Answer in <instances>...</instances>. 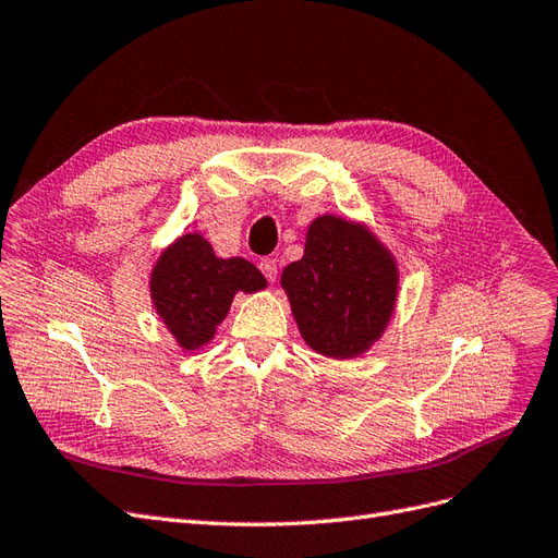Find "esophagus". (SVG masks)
Here are the masks:
<instances>
[{
  "label": "esophagus",
  "mask_w": 558,
  "mask_h": 558,
  "mask_svg": "<svg viewBox=\"0 0 558 558\" xmlns=\"http://www.w3.org/2000/svg\"><path fill=\"white\" fill-rule=\"evenodd\" d=\"M259 268H262L264 278H266L268 282H274V280H276V276H278V259H274V257H266V259H262V262H259Z\"/></svg>",
  "instance_id": "esophagus-1"
}]
</instances>
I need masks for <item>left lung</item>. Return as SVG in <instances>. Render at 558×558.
Masks as SVG:
<instances>
[{"mask_svg": "<svg viewBox=\"0 0 558 558\" xmlns=\"http://www.w3.org/2000/svg\"><path fill=\"white\" fill-rule=\"evenodd\" d=\"M280 284L307 347L328 359H354L377 342L393 315L398 266L365 225L319 216L305 253Z\"/></svg>", "mask_w": 558, "mask_h": 558, "instance_id": "8db88e82", "label": "left lung"}]
</instances>
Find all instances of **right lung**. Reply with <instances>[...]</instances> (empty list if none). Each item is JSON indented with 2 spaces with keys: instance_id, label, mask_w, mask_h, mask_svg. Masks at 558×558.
I'll return each instance as SVG.
<instances>
[{
  "instance_id": "add662e5",
  "label": "right lung",
  "mask_w": 558,
  "mask_h": 558,
  "mask_svg": "<svg viewBox=\"0 0 558 558\" xmlns=\"http://www.w3.org/2000/svg\"><path fill=\"white\" fill-rule=\"evenodd\" d=\"M149 287L156 313L179 347L191 352L214 338L236 292H259L266 280L243 257H216L211 243L195 232L165 247Z\"/></svg>"
}]
</instances>
